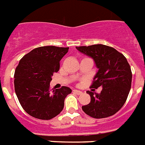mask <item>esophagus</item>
Here are the masks:
<instances>
[{
  "instance_id": "obj_1",
  "label": "esophagus",
  "mask_w": 145,
  "mask_h": 145,
  "mask_svg": "<svg viewBox=\"0 0 145 145\" xmlns=\"http://www.w3.org/2000/svg\"><path fill=\"white\" fill-rule=\"evenodd\" d=\"M74 92L75 93H76L77 95H81V94L82 93V91H79V90H74Z\"/></svg>"
}]
</instances>
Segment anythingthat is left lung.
I'll use <instances>...</instances> for the list:
<instances>
[{
  "label": "left lung",
  "instance_id": "8db88e82",
  "mask_svg": "<svg viewBox=\"0 0 145 145\" xmlns=\"http://www.w3.org/2000/svg\"><path fill=\"white\" fill-rule=\"evenodd\" d=\"M76 48L91 57L98 71L91 87H102L100 93L87 91L91 102L82 107L88 116L102 119L115 114L123 106L131 88L132 72L125 56L115 48L103 44Z\"/></svg>",
  "mask_w": 145,
  "mask_h": 145
}]
</instances>
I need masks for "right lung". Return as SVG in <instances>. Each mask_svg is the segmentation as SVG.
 <instances>
[{"label":"right lung","instance_id":"obj_1","mask_svg":"<svg viewBox=\"0 0 145 145\" xmlns=\"http://www.w3.org/2000/svg\"><path fill=\"white\" fill-rule=\"evenodd\" d=\"M69 48L38 47L19 62L14 71V91L22 108L30 116L48 120L63 110L65 97L72 91L66 86L50 90V82Z\"/></svg>","mask_w":145,"mask_h":145}]
</instances>
